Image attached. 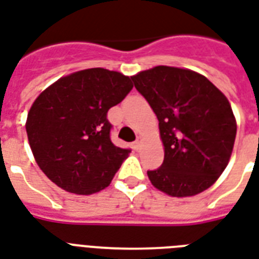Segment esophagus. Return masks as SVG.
Returning a JSON list of instances; mask_svg holds the SVG:
<instances>
[{
    "instance_id": "34e87169",
    "label": "esophagus",
    "mask_w": 259,
    "mask_h": 259,
    "mask_svg": "<svg viewBox=\"0 0 259 259\" xmlns=\"http://www.w3.org/2000/svg\"><path fill=\"white\" fill-rule=\"evenodd\" d=\"M141 144H143V137H137V140L134 141V147L140 148L141 147Z\"/></svg>"
}]
</instances>
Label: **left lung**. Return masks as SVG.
Returning <instances> with one entry per match:
<instances>
[{"instance_id": "obj_1", "label": "left lung", "mask_w": 259, "mask_h": 259, "mask_svg": "<svg viewBox=\"0 0 259 259\" xmlns=\"http://www.w3.org/2000/svg\"><path fill=\"white\" fill-rule=\"evenodd\" d=\"M159 119L164 160L148 171L152 185L172 197L206 190L230 161L236 122L228 99L206 77L156 66L132 77Z\"/></svg>"}]
</instances>
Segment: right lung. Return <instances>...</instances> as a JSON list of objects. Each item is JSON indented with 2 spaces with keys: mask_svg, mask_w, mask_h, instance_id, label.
I'll list each match as a JSON object with an SVG mask.
<instances>
[{
  "mask_svg": "<svg viewBox=\"0 0 259 259\" xmlns=\"http://www.w3.org/2000/svg\"><path fill=\"white\" fill-rule=\"evenodd\" d=\"M132 88L130 77L94 68L59 78L37 96L25 129L33 157L51 182L84 195L111 183L130 149L112 144L107 112Z\"/></svg>",
  "mask_w": 259,
  "mask_h": 259,
  "instance_id": "obj_1",
  "label": "right lung"
}]
</instances>
